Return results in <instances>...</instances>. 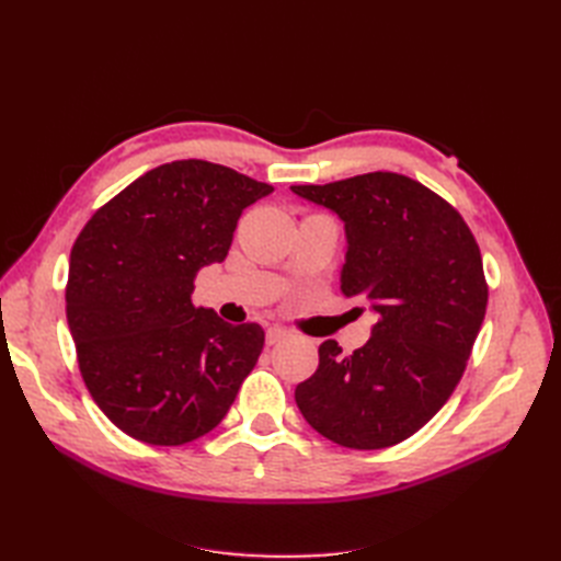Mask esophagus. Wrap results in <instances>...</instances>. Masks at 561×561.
<instances>
[{"label": "esophagus", "instance_id": "obj_1", "mask_svg": "<svg viewBox=\"0 0 561 561\" xmlns=\"http://www.w3.org/2000/svg\"><path fill=\"white\" fill-rule=\"evenodd\" d=\"M287 336H290V330L283 328V325H271L266 330V344H278V342H283V339H287Z\"/></svg>", "mask_w": 561, "mask_h": 561}]
</instances>
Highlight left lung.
Here are the masks:
<instances>
[{"mask_svg": "<svg viewBox=\"0 0 561 561\" xmlns=\"http://www.w3.org/2000/svg\"><path fill=\"white\" fill-rule=\"evenodd\" d=\"M344 222L342 293L377 316L367 344L342 355L328 339L295 388L309 426L351 449L414 435L461 379L486 311L482 254L463 217L398 173L290 186Z\"/></svg>", "mask_w": 561, "mask_h": 561, "instance_id": "left-lung-1", "label": "left lung"}]
</instances>
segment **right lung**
<instances>
[{"label": "right lung", "mask_w": 561, "mask_h": 561, "mask_svg": "<svg viewBox=\"0 0 561 561\" xmlns=\"http://www.w3.org/2000/svg\"><path fill=\"white\" fill-rule=\"evenodd\" d=\"M274 186L198 159L163 163L83 227L70 254L67 325L95 404L147 445L210 433L257 363L264 330L192 304L225 262L241 213Z\"/></svg>", "instance_id": "1"}]
</instances>
